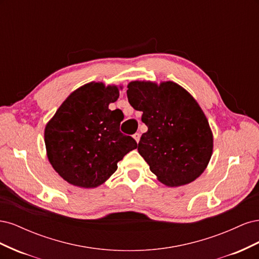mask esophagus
Listing matches in <instances>:
<instances>
[{
    "mask_svg": "<svg viewBox=\"0 0 259 259\" xmlns=\"http://www.w3.org/2000/svg\"><path fill=\"white\" fill-rule=\"evenodd\" d=\"M133 137H134L136 142L138 143V142H139V139H140V134H139V133H135V134L133 135Z\"/></svg>",
    "mask_w": 259,
    "mask_h": 259,
    "instance_id": "esophagus-1",
    "label": "esophagus"
}]
</instances>
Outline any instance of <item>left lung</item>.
Wrapping results in <instances>:
<instances>
[{
    "label": "left lung",
    "instance_id": "left-lung-1",
    "mask_svg": "<svg viewBox=\"0 0 259 259\" xmlns=\"http://www.w3.org/2000/svg\"><path fill=\"white\" fill-rule=\"evenodd\" d=\"M127 98L142 111L148 131L138 143V152L159 180L168 187L189 184L209 162L213 135L206 117L189 93L173 82L160 86L131 82Z\"/></svg>",
    "mask_w": 259,
    "mask_h": 259
}]
</instances>
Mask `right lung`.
<instances>
[{"mask_svg": "<svg viewBox=\"0 0 259 259\" xmlns=\"http://www.w3.org/2000/svg\"><path fill=\"white\" fill-rule=\"evenodd\" d=\"M115 86L89 83L74 91L45 127V146L55 170L69 184L94 188L105 183L117 162L137 148L120 131L121 111L109 109L119 98Z\"/></svg>", "mask_w": 259, "mask_h": 259, "instance_id": "obj_1", "label": "right lung"}]
</instances>
